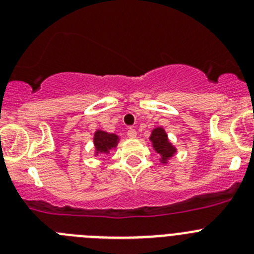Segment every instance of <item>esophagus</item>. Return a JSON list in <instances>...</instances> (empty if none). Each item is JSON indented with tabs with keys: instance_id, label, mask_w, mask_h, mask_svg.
<instances>
[{
	"instance_id": "34e87169",
	"label": "esophagus",
	"mask_w": 254,
	"mask_h": 254,
	"mask_svg": "<svg viewBox=\"0 0 254 254\" xmlns=\"http://www.w3.org/2000/svg\"><path fill=\"white\" fill-rule=\"evenodd\" d=\"M127 136H128L129 138H134V137H136V136H137V132H136V129L129 128L128 131H127Z\"/></svg>"
}]
</instances>
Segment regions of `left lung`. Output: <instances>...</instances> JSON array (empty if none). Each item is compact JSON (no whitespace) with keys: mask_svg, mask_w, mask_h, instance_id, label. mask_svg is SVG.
<instances>
[{"mask_svg":"<svg viewBox=\"0 0 254 254\" xmlns=\"http://www.w3.org/2000/svg\"><path fill=\"white\" fill-rule=\"evenodd\" d=\"M150 141L152 142V147H154L155 151L161 156V163H167L168 159L172 158L173 155L177 152V149L170 143L168 134L165 133L163 127H156V128L152 129Z\"/></svg>","mask_w":254,"mask_h":254,"instance_id":"left-lung-1","label":"left lung"}]
</instances>
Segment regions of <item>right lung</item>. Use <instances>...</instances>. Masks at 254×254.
<instances>
[{"instance_id":"obj_1","label":"right lung","mask_w":254,"mask_h":254,"mask_svg":"<svg viewBox=\"0 0 254 254\" xmlns=\"http://www.w3.org/2000/svg\"><path fill=\"white\" fill-rule=\"evenodd\" d=\"M120 137L114 133L98 129L94 133V146H95V154H108L111 150L116 149Z\"/></svg>"}]
</instances>
